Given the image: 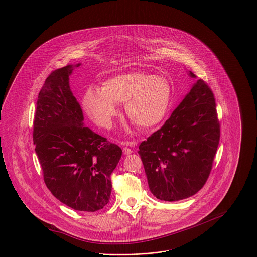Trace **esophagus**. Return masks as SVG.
I'll return each mask as SVG.
<instances>
[{
    "mask_svg": "<svg viewBox=\"0 0 257 257\" xmlns=\"http://www.w3.org/2000/svg\"><path fill=\"white\" fill-rule=\"evenodd\" d=\"M123 152H124V154L125 155H130L133 151H132L130 148H128V147H124V148H123Z\"/></svg>",
    "mask_w": 257,
    "mask_h": 257,
    "instance_id": "1",
    "label": "esophagus"
}]
</instances>
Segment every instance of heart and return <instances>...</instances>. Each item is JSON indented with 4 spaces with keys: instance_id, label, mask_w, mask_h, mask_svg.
Wrapping results in <instances>:
<instances>
[{
    "instance_id": "heart-1",
    "label": "heart",
    "mask_w": 257,
    "mask_h": 257,
    "mask_svg": "<svg viewBox=\"0 0 257 257\" xmlns=\"http://www.w3.org/2000/svg\"><path fill=\"white\" fill-rule=\"evenodd\" d=\"M172 88L163 76L134 70L114 75L102 84V90L90 87L83 97L86 112L103 127L111 125L118 113L116 104H125L128 119L142 130L158 126L171 105Z\"/></svg>"
}]
</instances>
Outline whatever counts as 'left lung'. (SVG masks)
Masks as SVG:
<instances>
[{
	"instance_id": "8db88e82",
	"label": "left lung",
	"mask_w": 257,
	"mask_h": 257,
	"mask_svg": "<svg viewBox=\"0 0 257 257\" xmlns=\"http://www.w3.org/2000/svg\"><path fill=\"white\" fill-rule=\"evenodd\" d=\"M219 137L214 95L199 79L165 124L139 146L155 197L175 202L197 194L210 174Z\"/></svg>"
}]
</instances>
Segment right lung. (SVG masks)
<instances>
[{
    "label": "right lung",
    "mask_w": 257,
    "mask_h": 257,
    "mask_svg": "<svg viewBox=\"0 0 257 257\" xmlns=\"http://www.w3.org/2000/svg\"><path fill=\"white\" fill-rule=\"evenodd\" d=\"M72 70L66 65L47 77L37 101L33 140L52 195L75 210L96 211L109 202L111 174L122 150L83 125L69 87Z\"/></svg>",
    "instance_id": "right-lung-1"
}]
</instances>
